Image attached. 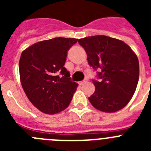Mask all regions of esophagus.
Returning a JSON list of instances; mask_svg holds the SVG:
<instances>
[{"label":"esophagus","mask_w":151,"mask_h":151,"mask_svg":"<svg viewBox=\"0 0 151 151\" xmlns=\"http://www.w3.org/2000/svg\"><path fill=\"white\" fill-rule=\"evenodd\" d=\"M86 82H87V80L85 79V80H83V81H82V82H79V85H84V84L86 83Z\"/></svg>","instance_id":"1"}]
</instances>
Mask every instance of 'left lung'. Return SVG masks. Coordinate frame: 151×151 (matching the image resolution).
I'll return each instance as SVG.
<instances>
[{
	"label": "left lung",
	"mask_w": 151,
	"mask_h": 151,
	"mask_svg": "<svg viewBox=\"0 0 151 151\" xmlns=\"http://www.w3.org/2000/svg\"><path fill=\"white\" fill-rule=\"evenodd\" d=\"M85 49L88 63L101 81L92 80L95 91L88 97L92 106L105 113H114L128 104L137 88L139 62L130 47L106 35L89 36L78 41Z\"/></svg>",
	"instance_id": "left-lung-1"
}]
</instances>
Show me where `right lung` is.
Returning a JSON list of instances; mask_svg holds the SVG:
<instances>
[{
  "label": "right lung",
  "mask_w": 151,
  "mask_h": 151,
  "mask_svg": "<svg viewBox=\"0 0 151 151\" xmlns=\"http://www.w3.org/2000/svg\"><path fill=\"white\" fill-rule=\"evenodd\" d=\"M78 41L54 38L23 50L19 60L22 88L31 103L46 114H55L69 105L78 84L64 67L67 51Z\"/></svg>",
  "instance_id": "right-lung-1"
}]
</instances>
